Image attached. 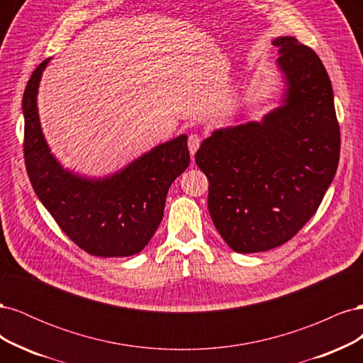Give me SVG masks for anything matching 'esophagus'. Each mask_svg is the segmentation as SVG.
Wrapping results in <instances>:
<instances>
[{
    "label": "esophagus",
    "mask_w": 363,
    "mask_h": 363,
    "mask_svg": "<svg viewBox=\"0 0 363 363\" xmlns=\"http://www.w3.org/2000/svg\"><path fill=\"white\" fill-rule=\"evenodd\" d=\"M200 144H201V138H200V135L192 133V135L189 136V139H188V147H189V151H191V155H192V156L195 155L196 150L200 148Z\"/></svg>",
    "instance_id": "1"
}]
</instances>
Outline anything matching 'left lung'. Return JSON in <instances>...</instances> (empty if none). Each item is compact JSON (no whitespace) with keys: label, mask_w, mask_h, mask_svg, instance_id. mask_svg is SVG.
<instances>
[{"label":"left lung","mask_w":363,"mask_h":363,"mask_svg":"<svg viewBox=\"0 0 363 363\" xmlns=\"http://www.w3.org/2000/svg\"><path fill=\"white\" fill-rule=\"evenodd\" d=\"M283 91L260 121L216 128L195 155L212 221L236 252L268 251L315 215L339 163L333 89L323 62L292 36L272 40Z\"/></svg>","instance_id":"obj_1"}]
</instances>
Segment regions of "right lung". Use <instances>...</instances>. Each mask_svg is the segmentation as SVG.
I'll use <instances>...</instances> for the list:
<instances>
[{
	"mask_svg": "<svg viewBox=\"0 0 363 363\" xmlns=\"http://www.w3.org/2000/svg\"><path fill=\"white\" fill-rule=\"evenodd\" d=\"M31 74L23 98L24 157L38 199L74 244L100 257L140 252L157 230L169 186L189 167L188 136L180 135L104 177L63 168L43 136L38 111L42 74Z\"/></svg>",
	"mask_w": 363,
	"mask_h": 363,
	"instance_id": "right-lung-1",
	"label": "right lung"
}]
</instances>
